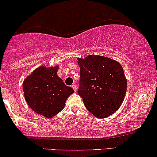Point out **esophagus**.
Listing matches in <instances>:
<instances>
[{"instance_id":"34e87169","label":"esophagus","mask_w":157,"mask_h":157,"mask_svg":"<svg viewBox=\"0 0 157 157\" xmlns=\"http://www.w3.org/2000/svg\"><path fill=\"white\" fill-rule=\"evenodd\" d=\"M71 87H72V88H73V89L74 90V91H76V90H77V86L75 85V84H73V85L71 86Z\"/></svg>"}]
</instances>
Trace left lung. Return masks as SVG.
<instances>
[{"mask_svg": "<svg viewBox=\"0 0 157 157\" xmlns=\"http://www.w3.org/2000/svg\"><path fill=\"white\" fill-rule=\"evenodd\" d=\"M80 80L78 94L86 108L97 118H106L121 106L127 90L122 67L101 56L78 59Z\"/></svg>", "mask_w": 157, "mask_h": 157, "instance_id": "8db88e82", "label": "left lung"}]
</instances>
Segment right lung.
Returning <instances> with one entry per match:
<instances>
[{"instance_id": "obj_1", "label": "right lung", "mask_w": 157, "mask_h": 157, "mask_svg": "<svg viewBox=\"0 0 157 157\" xmlns=\"http://www.w3.org/2000/svg\"><path fill=\"white\" fill-rule=\"evenodd\" d=\"M58 67H40L23 84L24 96L33 111L47 118L57 115L64 108L65 101L74 93L72 87L57 75Z\"/></svg>"}]
</instances>
